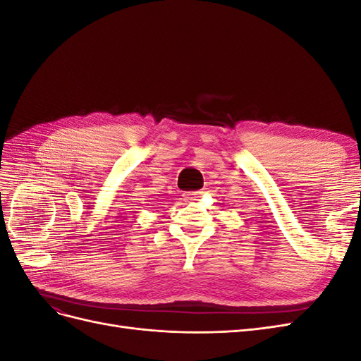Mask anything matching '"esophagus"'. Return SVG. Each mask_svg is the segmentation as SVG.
I'll use <instances>...</instances> for the list:
<instances>
[{
	"label": "esophagus",
	"instance_id": "obj_1",
	"mask_svg": "<svg viewBox=\"0 0 361 361\" xmlns=\"http://www.w3.org/2000/svg\"><path fill=\"white\" fill-rule=\"evenodd\" d=\"M202 194H203L202 191H190V192H185L183 195L187 200H195V199H199Z\"/></svg>",
	"mask_w": 361,
	"mask_h": 361
}]
</instances>
